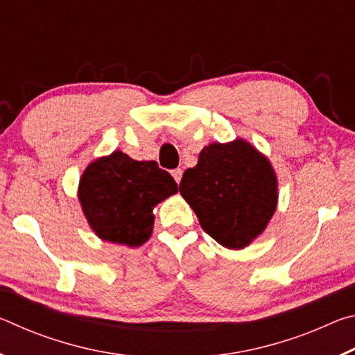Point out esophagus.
<instances>
[{
    "label": "esophagus",
    "instance_id": "obj_1",
    "mask_svg": "<svg viewBox=\"0 0 355 355\" xmlns=\"http://www.w3.org/2000/svg\"><path fill=\"white\" fill-rule=\"evenodd\" d=\"M182 175H183V171L182 169H173L172 171V177L175 178L177 183H180V180H182Z\"/></svg>",
    "mask_w": 355,
    "mask_h": 355
}]
</instances>
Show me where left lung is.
<instances>
[{
    "label": "left lung",
    "instance_id": "left-lung-1",
    "mask_svg": "<svg viewBox=\"0 0 355 355\" xmlns=\"http://www.w3.org/2000/svg\"><path fill=\"white\" fill-rule=\"evenodd\" d=\"M180 194L209 236L227 249H243L272 218L277 177L266 156L244 139L213 142L183 173Z\"/></svg>",
    "mask_w": 355,
    "mask_h": 355
}]
</instances>
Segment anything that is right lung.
Returning a JSON list of instances; mask_svg holds the SVG:
<instances>
[{
	"label": "right lung",
	"mask_w": 355,
	"mask_h": 355,
	"mask_svg": "<svg viewBox=\"0 0 355 355\" xmlns=\"http://www.w3.org/2000/svg\"><path fill=\"white\" fill-rule=\"evenodd\" d=\"M177 191L175 180L155 161H135L116 150L86 167L78 199L98 238L137 248L152 235L156 203Z\"/></svg>",
	"instance_id": "add662e5"
}]
</instances>
